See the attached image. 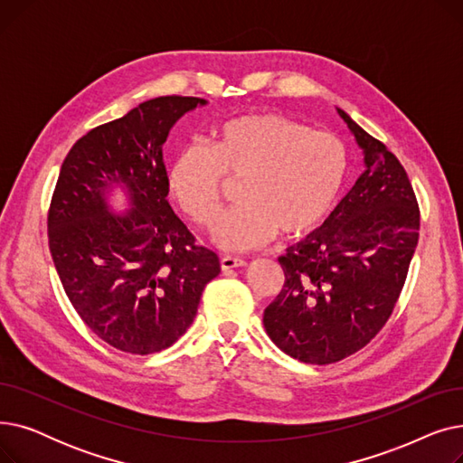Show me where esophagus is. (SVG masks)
Listing matches in <instances>:
<instances>
[{
  "mask_svg": "<svg viewBox=\"0 0 463 463\" xmlns=\"http://www.w3.org/2000/svg\"><path fill=\"white\" fill-rule=\"evenodd\" d=\"M240 266H246V260H244V259H240V257H231V255L222 257V269H223V270L240 269Z\"/></svg>",
  "mask_w": 463,
  "mask_h": 463,
  "instance_id": "esophagus-1",
  "label": "esophagus"
}]
</instances>
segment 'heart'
Here are the masks:
<instances>
[{"label":"heart","mask_w":463,"mask_h":463,"mask_svg":"<svg viewBox=\"0 0 463 463\" xmlns=\"http://www.w3.org/2000/svg\"><path fill=\"white\" fill-rule=\"evenodd\" d=\"M349 173L345 142L278 112L231 116L212 128L208 146L189 144L166 166V189L194 225L222 212L227 182H240L234 210L213 227L225 250H250L317 229Z\"/></svg>","instance_id":"obj_1"}]
</instances>
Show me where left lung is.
Instances as JSON below:
<instances>
[{
    "mask_svg": "<svg viewBox=\"0 0 463 463\" xmlns=\"http://www.w3.org/2000/svg\"><path fill=\"white\" fill-rule=\"evenodd\" d=\"M366 170L319 231L290 246L285 283L264 328L288 356L339 362L366 347L391 317L415 253L420 210L398 157L339 110Z\"/></svg>",
    "mask_w": 463,
    "mask_h": 463,
    "instance_id": "8db88e82",
    "label": "left lung"
}]
</instances>
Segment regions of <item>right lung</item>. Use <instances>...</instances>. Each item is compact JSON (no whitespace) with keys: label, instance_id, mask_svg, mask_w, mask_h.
Here are the masks:
<instances>
[{"label":"right lung","instance_id":"1","mask_svg":"<svg viewBox=\"0 0 463 463\" xmlns=\"http://www.w3.org/2000/svg\"><path fill=\"white\" fill-rule=\"evenodd\" d=\"M206 105L166 95L91 129L69 150L48 210V246L72 307L118 351L152 354L191 326L217 255L166 201L163 144L176 121ZM119 184L132 210L114 216L106 193Z\"/></svg>","mask_w":463,"mask_h":463}]
</instances>
